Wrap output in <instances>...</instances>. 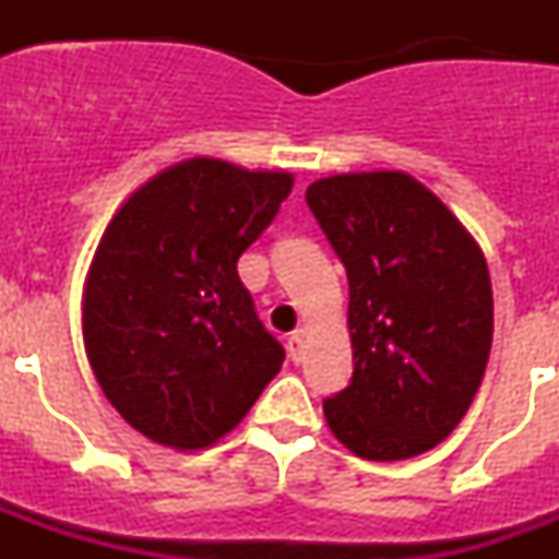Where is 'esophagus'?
<instances>
[{
	"instance_id": "1",
	"label": "esophagus",
	"mask_w": 559,
	"mask_h": 559,
	"mask_svg": "<svg viewBox=\"0 0 559 559\" xmlns=\"http://www.w3.org/2000/svg\"><path fill=\"white\" fill-rule=\"evenodd\" d=\"M302 344H305V330H294V333L288 335V353L294 360H302Z\"/></svg>"
}]
</instances>
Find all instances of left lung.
Here are the masks:
<instances>
[{"mask_svg": "<svg viewBox=\"0 0 559 559\" xmlns=\"http://www.w3.org/2000/svg\"><path fill=\"white\" fill-rule=\"evenodd\" d=\"M305 199L349 283L355 369L324 400L330 431L372 462L431 451L462 423L490 358L481 246L408 173H338Z\"/></svg>", "mask_w": 559, "mask_h": 559, "instance_id": "1", "label": "left lung"}]
</instances>
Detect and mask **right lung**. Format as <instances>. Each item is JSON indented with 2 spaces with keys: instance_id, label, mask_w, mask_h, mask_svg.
<instances>
[{
  "instance_id": "right-lung-1",
  "label": "right lung",
  "mask_w": 559,
  "mask_h": 559,
  "mask_svg": "<svg viewBox=\"0 0 559 559\" xmlns=\"http://www.w3.org/2000/svg\"><path fill=\"white\" fill-rule=\"evenodd\" d=\"M285 170L195 156L114 212L83 283V347L128 426L201 451L249 414L285 360L237 260L290 195Z\"/></svg>"
}]
</instances>
